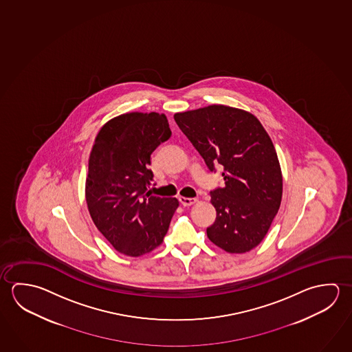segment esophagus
Returning a JSON list of instances; mask_svg holds the SVG:
<instances>
[{
  "instance_id": "esophagus-1",
  "label": "esophagus",
  "mask_w": 352,
  "mask_h": 352,
  "mask_svg": "<svg viewBox=\"0 0 352 352\" xmlns=\"http://www.w3.org/2000/svg\"><path fill=\"white\" fill-rule=\"evenodd\" d=\"M179 201H180L183 206H190V205H194V204L197 203V200L195 197H179Z\"/></svg>"
}]
</instances>
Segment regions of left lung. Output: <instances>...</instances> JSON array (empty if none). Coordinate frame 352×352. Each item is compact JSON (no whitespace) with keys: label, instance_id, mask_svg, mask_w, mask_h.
<instances>
[{"label":"left lung","instance_id":"obj_1","mask_svg":"<svg viewBox=\"0 0 352 352\" xmlns=\"http://www.w3.org/2000/svg\"><path fill=\"white\" fill-rule=\"evenodd\" d=\"M174 120L225 186L211 191L216 220L209 240L228 253L258 246L282 201L283 179L271 137L252 113L225 105L178 112Z\"/></svg>","mask_w":352,"mask_h":352}]
</instances>
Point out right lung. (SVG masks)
<instances>
[{
    "instance_id": "right-lung-1",
    "label": "right lung",
    "mask_w": 352,
    "mask_h": 352,
    "mask_svg": "<svg viewBox=\"0 0 352 352\" xmlns=\"http://www.w3.org/2000/svg\"><path fill=\"white\" fill-rule=\"evenodd\" d=\"M172 135L167 118L130 112L106 122L95 138L85 184L95 226L115 250L138 257L160 246L179 201L155 197L151 155Z\"/></svg>"
}]
</instances>
